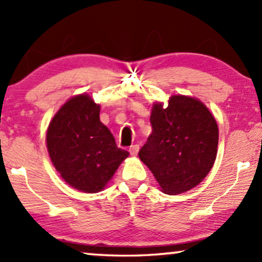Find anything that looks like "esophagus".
Returning a JSON list of instances; mask_svg holds the SVG:
<instances>
[{"label":"esophagus","mask_w":262,"mask_h":262,"mask_svg":"<svg viewBox=\"0 0 262 262\" xmlns=\"http://www.w3.org/2000/svg\"><path fill=\"white\" fill-rule=\"evenodd\" d=\"M138 150H139V145L138 144H134V145L130 146V154H131L132 156H137Z\"/></svg>","instance_id":"obj_1"}]
</instances>
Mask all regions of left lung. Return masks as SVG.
<instances>
[{"instance_id": "1", "label": "left lung", "mask_w": 262, "mask_h": 262, "mask_svg": "<svg viewBox=\"0 0 262 262\" xmlns=\"http://www.w3.org/2000/svg\"><path fill=\"white\" fill-rule=\"evenodd\" d=\"M151 135L138 156L151 170L162 192L180 194L195 187L217 156L218 126L198 99L173 95L168 106L154 103Z\"/></svg>"}]
</instances>
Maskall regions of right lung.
Listing matches in <instances>:
<instances>
[{"label": "right lung", "mask_w": 262, "mask_h": 262, "mask_svg": "<svg viewBox=\"0 0 262 262\" xmlns=\"http://www.w3.org/2000/svg\"><path fill=\"white\" fill-rule=\"evenodd\" d=\"M99 114L100 105L91 96L76 95L60 107L46 132L52 164L67 184L84 193L103 189L128 156Z\"/></svg>", "instance_id": "add662e5"}]
</instances>
